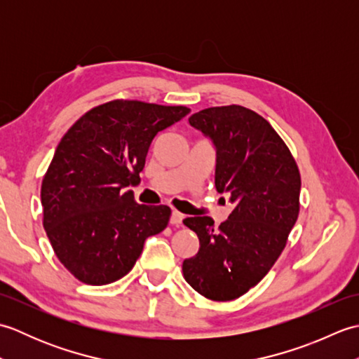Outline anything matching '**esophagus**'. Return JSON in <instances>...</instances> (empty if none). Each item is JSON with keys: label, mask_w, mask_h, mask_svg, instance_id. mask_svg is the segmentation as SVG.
<instances>
[{"label": "esophagus", "mask_w": 359, "mask_h": 359, "mask_svg": "<svg viewBox=\"0 0 359 359\" xmlns=\"http://www.w3.org/2000/svg\"><path fill=\"white\" fill-rule=\"evenodd\" d=\"M184 217H185V216L182 215V212H179V211H175V210H174V211L171 212V219H170V222H171L172 225H177V226H179V225H182V220H184Z\"/></svg>", "instance_id": "1"}]
</instances>
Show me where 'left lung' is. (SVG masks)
<instances>
[{"label":"left lung","instance_id":"8db88e82","mask_svg":"<svg viewBox=\"0 0 359 359\" xmlns=\"http://www.w3.org/2000/svg\"><path fill=\"white\" fill-rule=\"evenodd\" d=\"M188 121L215 144L216 189L236 207L219 228L208 216L184 220L201 248L182 271L197 293L231 301L255 287L285 248L299 215L301 175L284 140L255 111L216 106Z\"/></svg>","mask_w":359,"mask_h":359}]
</instances>
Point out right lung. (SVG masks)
Instances as JSON below:
<instances>
[{
  "instance_id": "add662e5",
  "label": "right lung",
  "mask_w": 359,
  "mask_h": 359,
  "mask_svg": "<svg viewBox=\"0 0 359 359\" xmlns=\"http://www.w3.org/2000/svg\"><path fill=\"white\" fill-rule=\"evenodd\" d=\"M187 114L185 106L114 100L63 135L41 184L43 226L79 280L104 285L123 278L147 238L166 228L170 207L139 205L125 188L140 182L152 139Z\"/></svg>"
}]
</instances>
